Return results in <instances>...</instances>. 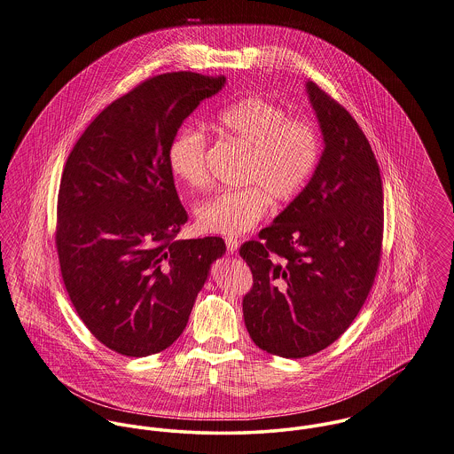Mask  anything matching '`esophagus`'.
Segmentation results:
<instances>
[{
	"instance_id": "esophagus-1",
	"label": "esophagus",
	"mask_w": 454,
	"mask_h": 454,
	"mask_svg": "<svg viewBox=\"0 0 454 454\" xmlns=\"http://www.w3.org/2000/svg\"><path fill=\"white\" fill-rule=\"evenodd\" d=\"M226 248H228L230 254H235V252L239 250V242L233 240V239H228V240H226Z\"/></svg>"
}]
</instances>
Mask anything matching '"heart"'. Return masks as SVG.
Instances as JSON below:
<instances>
[{"label":"heart","instance_id":"obj_1","mask_svg":"<svg viewBox=\"0 0 454 454\" xmlns=\"http://www.w3.org/2000/svg\"><path fill=\"white\" fill-rule=\"evenodd\" d=\"M226 140L247 150L240 183L247 186L215 193L195 209L202 231L240 237L250 231L270 207L292 200L313 175L319 159V140L313 126L288 119L286 112L261 97H248L221 110L214 121ZM206 135L181 128L171 140L168 160L173 175L192 188L207 181Z\"/></svg>","mask_w":454,"mask_h":454}]
</instances>
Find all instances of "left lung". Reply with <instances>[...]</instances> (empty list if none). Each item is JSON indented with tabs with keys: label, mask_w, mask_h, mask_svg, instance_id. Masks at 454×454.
<instances>
[{
	"label": "left lung",
	"mask_w": 454,
	"mask_h": 454,
	"mask_svg": "<svg viewBox=\"0 0 454 454\" xmlns=\"http://www.w3.org/2000/svg\"><path fill=\"white\" fill-rule=\"evenodd\" d=\"M323 152L309 183L245 242L254 286L244 297L250 339L270 354L306 357L333 344L363 308L380 262L382 176L349 112L306 82Z\"/></svg>",
	"instance_id": "1"
}]
</instances>
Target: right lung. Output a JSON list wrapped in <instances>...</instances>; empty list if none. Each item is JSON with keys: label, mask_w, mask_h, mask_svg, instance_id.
<instances>
[{"label": "right lung", "mask_w": 454, "mask_h": 454, "mask_svg": "<svg viewBox=\"0 0 454 454\" xmlns=\"http://www.w3.org/2000/svg\"><path fill=\"white\" fill-rule=\"evenodd\" d=\"M224 84L195 72L155 75L102 110L66 162L62 278L88 330L122 356L168 349L226 252L219 237L176 239L188 214L168 160L184 119Z\"/></svg>", "instance_id": "add662e5"}]
</instances>
